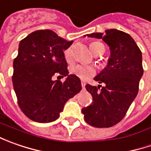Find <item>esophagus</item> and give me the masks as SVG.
<instances>
[{"mask_svg":"<svg viewBox=\"0 0 151 151\" xmlns=\"http://www.w3.org/2000/svg\"><path fill=\"white\" fill-rule=\"evenodd\" d=\"M81 86H82V88H83V89H85V86H86V83H85L84 81H82V82H81Z\"/></svg>","mask_w":151,"mask_h":151,"instance_id":"esophagus-1","label":"esophagus"}]
</instances>
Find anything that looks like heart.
I'll return each instance as SVG.
<instances>
[{"label": "heart", "instance_id": "obj_1", "mask_svg": "<svg viewBox=\"0 0 151 151\" xmlns=\"http://www.w3.org/2000/svg\"><path fill=\"white\" fill-rule=\"evenodd\" d=\"M103 44L100 42H92L90 44V49L91 52L94 54V52L96 51V49L98 46H101ZM64 56L65 59L67 62H71L73 60V51L71 47L67 48L66 50L64 52ZM70 73L75 75L76 76H77L81 80L86 81L91 77H92L93 76H95L96 74V70L93 66L91 65H75L70 67Z\"/></svg>", "mask_w": 151, "mask_h": 151}]
</instances>
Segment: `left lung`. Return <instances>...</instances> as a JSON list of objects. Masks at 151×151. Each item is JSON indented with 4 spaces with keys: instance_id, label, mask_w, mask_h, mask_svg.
<instances>
[{
    "instance_id": "1",
    "label": "left lung",
    "mask_w": 151,
    "mask_h": 151,
    "mask_svg": "<svg viewBox=\"0 0 151 151\" xmlns=\"http://www.w3.org/2000/svg\"><path fill=\"white\" fill-rule=\"evenodd\" d=\"M105 32L86 34L89 38L102 39L110 50L107 66L94 77L105 86H86L93 101L81 112L85 121L96 128H109L123 119L138 94L144 73L142 53L130 35L118 29H107Z\"/></svg>"
}]
</instances>
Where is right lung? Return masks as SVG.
<instances>
[{"mask_svg":"<svg viewBox=\"0 0 151 151\" xmlns=\"http://www.w3.org/2000/svg\"><path fill=\"white\" fill-rule=\"evenodd\" d=\"M72 43L51 30L35 31L20 42L12 83L21 110L32 121L56 120L65 102L81 90L80 78L69 75L64 56ZM57 73L67 76L64 83L52 79Z\"/></svg>","mask_w":151,"mask_h":151,"instance_id":"1","label":"right lung"}]
</instances>
